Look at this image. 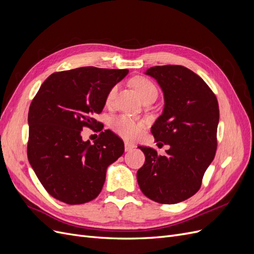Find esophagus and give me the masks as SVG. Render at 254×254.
Segmentation results:
<instances>
[{"label":"esophagus","mask_w":254,"mask_h":254,"mask_svg":"<svg viewBox=\"0 0 254 254\" xmlns=\"http://www.w3.org/2000/svg\"><path fill=\"white\" fill-rule=\"evenodd\" d=\"M133 148H135L134 144L129 143V142H125V150L126 151H130V150H132Z\"/></svg>","instance_id":"esophagus-1"}]
</instances>
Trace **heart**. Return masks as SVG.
<instances>
[{
  "label": "heart",
  "instance_id": "heart-1",
  "mask_svg": "<svg viewBox=\"0 0 254 254\" xmlns=\"http://www.w3.org/2000/svg\"><path fill=\"white\" fill-rule=\"evenodd\" d=\"M132 84L142 99L158 94V90L155 84L145 77H135L132 80ZM117 90L118 86H114L110 89L108 94H107V102L111 103L113 101ZM143 126V122L137 121L126 114L114 118L111 123V127L114 131L127 140H132L135 139L136 136H139Z\"/></svg>",
  "mask_w": 254,
  "mask_h": 254
}]
</instances>
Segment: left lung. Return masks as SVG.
Instances as JSON below:
<instances>
[{
	"instance_id": "8db88e82",
	"label": "left lung",
	"mask_w": 254,
	"mask_h": 254,
	"mask_svg": "<svg viewBox=\"0 0 254 254\" xmlns=\"http://www.w3.org/2000/svg\"><path fill=\"white\" fill-rule=\"evenodd\" d=\"M146 75L163 91V112L151 127L159 144L170 145L166 156L139 146L145 163L136 173L143 194L174 204L196 194L217 148L218 102L201 77L182 65H157ZM162 141V143H160Z\"/></svg>"
}]
</instances>
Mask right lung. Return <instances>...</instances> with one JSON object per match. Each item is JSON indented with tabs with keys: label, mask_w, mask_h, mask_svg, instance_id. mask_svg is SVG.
<instances>
[{
	"label": "right lung",
	"mask_w": 254,
	"mask_h": 254,
	"mask_svg": "<svg viewBox=\"0 0 254 254\" xmlns=\"http://www.w3.org/2000/svg\"><path fill=\"white\" fill-rule=\"evenodd\" d=\"M128 72L83 66L54 73L41 84L28 111L27 157L54 198L81 204L101 193L107 168L124 153V142L105 130L91 144L82 140L81 130L103 126L95 115Z\"/></svg>",
	"instance_id": "1"
}]
</instances>
